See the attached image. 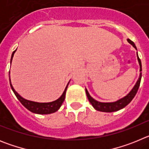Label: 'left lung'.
Wrapping results in <instances>:
<instances>
[{
	"instance_id": "left-lung-1",
	"label": "left lung",
	"mask_w": 149,
	"mask_h": 149,
	"mask_svg": "<svg viewBox=\"0 0 149 149\" xmlns=\"http://www.w3.org/2000/svg\"><path fill=\"white\" fill-rule=\"evenodd\" d=\"M127 42H128L130 44L134 46V48H135L136 49V47L135 45V44L134 43V42L131 40V39H127ZM137 59L139 63V66H140V72H142V65H141V60L139 58V56L137 55ZM141 77H142V73H140V75H139V80L136 82V85L134 86V87L133 88L132 90L125 96L122 98V99L119 100V101H116V102H111V103H102V102H99V101H97L91 97L89 95L88 91L86 89V95H87V98L89 99V102L91 103V104L93 105V107H94L95 110H98V111L101 112H106V113H110V112H114L117 111V110H119L121 109L124 108L125 107L127 106L131 101H132L133 98H134V96L136 95V93H137L138 89L139 87V84H140V81H141Z\"/></svg>"
}]
</instances>
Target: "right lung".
<instances>
[{"label":"right lung","instance_id":"1","mask_svg":"<svg viewBox=\"0 0 149 149\" xmlns=\"http://www.w3.org/2000/svg\"><path fill=\"white\" fill-rule=\"evenodd\" d=\"M16 51V50H15ZM15 51H13V54H12L11 57V62L13 60V55L15 54ZM68 84H67L66 87H65V90L63 92V95L60 96V98L57 100L54 101H52V102H49V103H38V102H34V101H27V100L24 99L23 98H22L18 93L15 91V89H13V86H12L11 82H10V86H11L12 89H13V93L15 95V96L17 97L19 101L22 104L24 107H25L28 110H30V112L34 113H38V114H50L52 113H54L56 110H58L59 108L61 107L62 104L65 100V92H66L67 87H68Z\"/></svg>","mask_w":149,"mask_h":149}]
</instances>
